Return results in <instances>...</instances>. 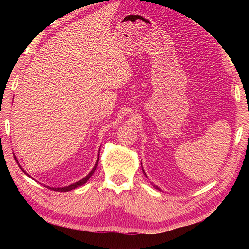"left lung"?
Wrapping results in <instances>:
<instances>
[{
  "instance_id": "1",
  "label": "left lung",
  "mask_w": 249,
  "mask_h": 249,
  "mask_svg": "<svg viewBox=\"0 0 249 249\" xmlns=\"http://www.w3.org/2000/svg\"><path fill=\"white\" fill-rule=\"evenodd\" d=\"M144 174H145V171H144ZM145 175H146V174H145ZM146 177H147V176H146ZM154 187H155L156 189H157V190H160V189L157 187V185H154Z\"/></svg>"
}]
</instances>
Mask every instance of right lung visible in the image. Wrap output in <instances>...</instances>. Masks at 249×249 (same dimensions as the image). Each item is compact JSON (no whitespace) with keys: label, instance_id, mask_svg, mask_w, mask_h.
Listing matches in <instances>:
<instances>
[{"label":"right lung","instance_id":"obj_1","mask_svg":"<svg viewBox=\"0 0 249 249\" xmlns=\"http://www.w3.org/2000/svg\"><path fill=\"white\" fill-rule=\"evenodd\" d=\"M15 158V161L18 162V159H16V157H14ZM98 161H99V159H98ZM98 161H96V163H95V166H94V168L93 169H92V171L90 172L89 175L88 176H86L84 177L83 179H81L80 181H78V182H75V183H73V184H70V185H68V187H64V188H49V189H52V190H53V191H59V192H67V191H70V190H73V189H75V188H78V187H80V185H82V184H84L87 182L88 180L90 179V177L94 174V171H95V169H96V166H98ZM19 166V165H18ZM20 167V166H19ZM20 169L23 170V168L20 167ZM24 171V170H23ZM25 172V171H24ZM25 174H26V172H25Z\"/></svg>","mask_w":249,"mask_h":249}]
</instances>
